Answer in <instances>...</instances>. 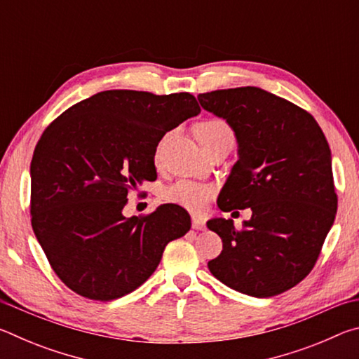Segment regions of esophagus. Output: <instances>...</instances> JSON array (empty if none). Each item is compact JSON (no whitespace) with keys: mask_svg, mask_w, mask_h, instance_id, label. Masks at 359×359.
<instances>
[{"mask_svg":"<svg viewBox=\"0 0 359 359\" xmlns=\"http://www.w3.org/2000/svg\"><path fill=\"white\" fill-rule=\"evenodd\" d=\"M191 226H193V229H204L205 228V222L203 220V218H199V217H193L191 218Z\"/></svg>","mask_w":359,"mask_h":359,"instance_id":"obj_1","label":"esophagus"}]
</instances>
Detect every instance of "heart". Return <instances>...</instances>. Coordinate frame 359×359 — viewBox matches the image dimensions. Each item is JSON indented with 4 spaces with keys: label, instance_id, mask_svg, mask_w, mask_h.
I'll return each mask as SVG.
<instances>
[{
    "label": "heart",
    "instance_id": "b5f03b06",
    "mask_svg": "<svg viewBox=\"0 0 359 359\" xmlns=\"http://www.w3.org/2000/svg\"><path fill=\"white\" fill-rule=\"evenodd\" d=\"M223 136H233V131H231V128L226 125V121L223 120L203 121V123L196 128V137L199 142L212 141V139ZM212 194H214V188L210 185L184 179L175 182V184L169 188L166 198L171 203L182 205V208L199 212L208 205Z\"/></svg>",
    "mask_w": 359,
    "mask_h": 359
}]
</instances>
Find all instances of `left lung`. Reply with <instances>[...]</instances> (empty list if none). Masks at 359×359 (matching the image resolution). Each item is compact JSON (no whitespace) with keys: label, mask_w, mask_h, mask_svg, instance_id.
<instances>
[{"label":"left lung","mask_w":359,"mask_h":359,"mask_svg":"<svg viewBox=\"0 0 359 359\" xmlns=\"http://www.w3.org/2000/svg\"><path fill=\"white\" fill-rule=\"evenodd\" d=\"M198 101L238 142L218 208L252 209L242 229L231 218L208 222L223 241L209 271L239 293L280 294L312 271L336 218L330 145L311 114L263 88L215 90Z\"/></svg>","instance_id":"obj_1"}]
</instances>
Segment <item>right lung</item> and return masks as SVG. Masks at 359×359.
Instances as JSON below:
<instances>
[{
    "label": "right lung",
    "mask_w": 359,
    "mask_h": 359,
    "mask_svg": "<svg viewBox=\"0 0 359 359\" xmlns=\"http://www.w3.org/2000/svg\"><path fill=\"white\" fill-rule=\"evenodd\" d=\"M201 112L190 93L107 90L77 102L42 133L32 175V226L55 274L77 294L112 301L154 274L168 242L191 226L161 204L123 215L128 191L156 179V145Z\"/></svg>",
    "instance_id": "right-lung-1"
}]
</instances>
